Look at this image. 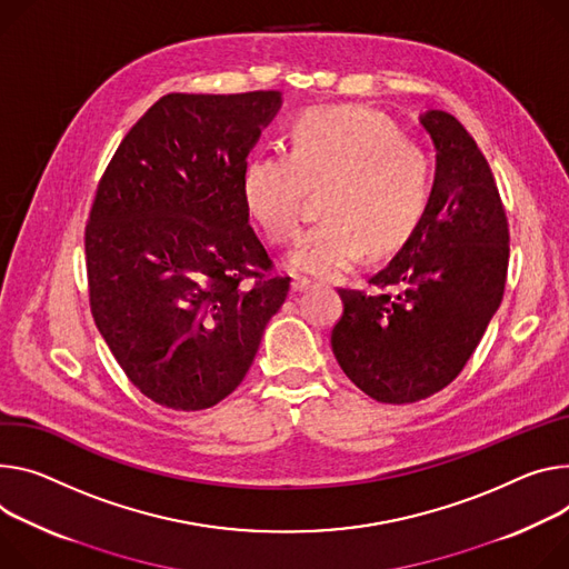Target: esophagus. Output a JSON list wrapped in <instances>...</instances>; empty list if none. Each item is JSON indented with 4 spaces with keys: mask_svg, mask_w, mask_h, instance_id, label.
<instances>
[{
    "mask_svg": "<svg viewBox=\"0 0 569 569\" xmlns=\"http://www.w3.org/2000/svg\"><path fill=\"white\" fill-rule=\"evenodd\" d=\"M308 286H311V281H308V279H301V277H295V279H292V283H290L292 292H303V290H308Z\"/></svg>",
    "mask_w": 569,
    "mask_h": 569,
    "instance_id": "esophagus-1",
    "label": "esophagus"
}]
</instances>
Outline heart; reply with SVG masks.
<instances>
[{
    "instance_id": "b5f03b06",
    "label": "heart",
    "mask_w": 569,
    "mask_h": 569,
    "mask_svg": "<svg viewBox=\"0 0 569 569\" xmlns=\"http://www.w3.org/2000/svg\"><path fill=\"white\" fill-rule=\"evenodd\" d=\"M308 188L325 190V220L308 231L288 263L333 279L399 249L427 216L433 168L383 116L366 109H313L288 140V153H258L242 172L249 218L277 242H290L306 220Z\"/></svg>"
}]
</instances>
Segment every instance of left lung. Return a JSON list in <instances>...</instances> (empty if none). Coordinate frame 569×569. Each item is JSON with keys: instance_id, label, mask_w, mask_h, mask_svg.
Masks as SVG:
<instances>
[{"instance_id": "8db88e82", "label": "left lung", "mask_w": 569, "mask_h": 569, "mask_svg": "<svg viewBox=\"0 0 569 569\" xmlns=\"http://www.w3.org/2000/svg\"><path fill=\"white\" fill-rule=\"evenodd\" d=\"M436 149L427 216L370 283L338 290L331 331L342 372L381 403H412L449 386L481 342L503 297L508 222L488 161L445 111L420 116Z\"/></svg>"}]
</instances>
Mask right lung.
I'll list each match as a JSON object with an SVG mask.
<instances>
[{"instance_id": "add662e5", "label": "right lung", "mask_w": 569, "mask_h": 569, "mask_svg": "<svg viewBox=\"0 0 569 569\" xmlns=\"http://www.w3.org/2000/svg\"><path fill=\"white\" fill-rule=\"evenodd\" d=\"M279 90L161 97L124 136L86 227L94 325L129 381L174 410L231 395L286 301L242 172Z\"/></svg>"}]
</instances>
